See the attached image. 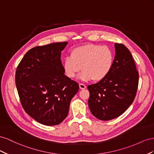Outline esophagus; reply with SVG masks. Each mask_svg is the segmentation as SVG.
<instances>
[{"label": "esophagus", "instance_id": "34e87169", "mask_svg": "<svg viewBox=\"0 0 154 154\" xmlns=\"http://www.w3.org/2000/svg\"><path fill=\"white\" fill-rule=\"evenodd\" d=\"M79 88H80V89H81V90H84V89L86 88V86L85 85L81 84V83H80V84H79Z\"/></svg>", "mask_w": 154, "mask_h": 154}]
</instances>
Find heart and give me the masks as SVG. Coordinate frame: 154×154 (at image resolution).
<instances>
[{
  "mask_svg": "<svg viewBox=\"0 0 154 154\" xmlns=\"http://www.w3.org/2000/svg\"><path fill=\"white\" fill-rule=\"evenodd\" d=\"M113 61L114 55L110 48L88 44L74 48L71 52V57L65 59L64 68L69 78L75 77L82 68L83 72L79 75L81 80L99 82L111 72Z\"/></svg>",
  "mask_w": 154,
  "mask_h": 154,
  "instance_id": "heart-1",
  "label": "heart"
}]
</instances>
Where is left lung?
Instances as JSON below:
<instances>
[{
    "mask_svg": "<svg viewBox=\"0 0 154 154\" xmlns=\"http://www.w3.org/2000/svg\"><path fill=\"white\" fill-rule=\"evenodd\" d=\"M115 48L111 72L103 80L88 86L90 111L102 121L121 116L132 104L138 88L139 73L130 51L121 43H116Z\"/></svg>",
    "mask_w": 154,
    "mask_h": 154,
    "instance_id": "left-lung-1",
    "label": "left lung"
}]
</instances>
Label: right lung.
<instances>
[{
	"instance_id": "1",
	"label": "right lung",
	"mask_w": 154,
	"mask_h": 154,
	"mask_svg": "<svg viewBox=\"0 0 154 154\" xmlns=\"http://www.w3.org/2000/svg\"><path fill=\"white\" fill-rule=\"evenodd\" d=\"M67 42L34 47L24 55L15 73V84L24 111L39 123L60 124L67 117L79 84L64 75L61 51Z\"/></svg>"
}]
</instances>
